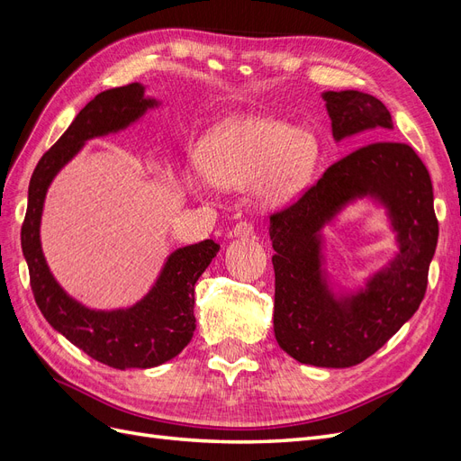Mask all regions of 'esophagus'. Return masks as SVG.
<instances>
[{"instance_id": "obj_1", "label": "esophagus", "mask_w": 461, "mask_h": 461, "mask_svg": "<svg viewBox=\"0 0 461 461\" xmlns=\"http://www.w3.org/2000/svg\"><path fill=\"white\" fill-rule=\"evenodd\" d=\"M232 236H234V239H244V240H249V239H254V236H256V230H254V227H252V225H249V222L240 221V222H236V225H234V229H232Z\"/></svg>"}]
</instances>
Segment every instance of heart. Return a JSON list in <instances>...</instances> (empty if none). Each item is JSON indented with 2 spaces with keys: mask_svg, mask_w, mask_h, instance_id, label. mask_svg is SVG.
<instances>
[{
  "mask_svg": "<svg viewBox=\"0 0 461 461\" xmlns=\"http://www.w3.org/2000/svg\"><path fill=\"white\" fill-rule=\"evenodd\" d=\"M319 161L312 132L275 119H244L227 124L207 140L205 153L190 156L194 190H258L269 205L294 200L308 186Z\"/></svg>",
  "mask_w": 461,
  "mask_h": 461,
  "instance_id": "heart-1",
  "label": "heart"
}]
</instances>
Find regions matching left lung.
<instances>
[{"mask_svg":"<svg viewBox=\"0 0 461 461\" xmlns=\"http://www.w3.org/2000/svg\"><path fill=\"white\" fill-rule=\"evenodd\" d=\"M334 140L393 129L381 100L357 90L325 92ZM386 207L401 252L356 295L334 297L320 265V230L357 197ZM275 337L300 364L352 367L373 356L420 308L438 240L432 185L420 156L402 142H373L332 163L317 183L271 215Z\"/></svg>","mask_w":461,"mask_h":461,"instance_id":"left-lung-1","label":"left lung"}]
</instances>
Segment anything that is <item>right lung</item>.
Here are the masks:
<instances>
[{"mask_svg":"<svg viewBox=\"0 0 461 461\" xmlns=\"http://www.w3.org/2000/svg\"><path fill=\"white\" fill-rule=\"evenodd\" d=\"M156 105L158 102L146 97L138 82L97 94L38 161L21 229L23 254L41 315L68 342L113 369L156 367L185 350L196 330L194 285L217 256L219 244L203 240L175 249L167 258L158 283L140 302L127 310L95 312L67 296L50 273L40 244L41 207L53 176L77 156L82 144L127 129Z\"/></svg>","mask_w":461,"mask_h":461,"instance_id":"obj_1","label":"right lung"}]
</instances>
